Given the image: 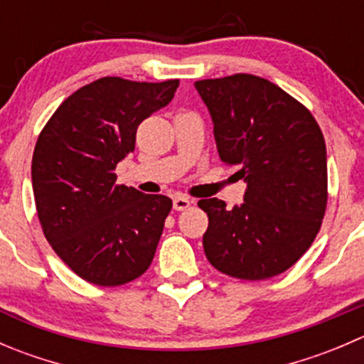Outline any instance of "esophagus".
Returning a JSON list of instances; mask_svg holds the SVG:
<instances>
[{"mask_svg": "<svg viewBox=\"0 0 364 364\" xmlns=\"http://www.w3.org/2000/svg\"><path fill=\"white\" fill-rule=\"evenodd\" d=\"M172 204H174L176 211H183V209H188L190 208L192 200H190L188 197H185V196H178V197H174Z\"/></svg>", "mask_w": 364, "mask_h": 364, "instance_id": "esophagus-1", "label": "esophagus"}]
</instances>
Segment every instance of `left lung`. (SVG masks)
I'll return each mask as SVG.
<instances>
[{
	"label": "left lung",
	"mask_w": 364,
	"mask_h": 364,
	"mask_svg": "<svg viewBox=\"0 0 364 364\" xmlns=\"http://www.w3.org/2000/svg\"><path fill=\"white\" fill-rule=\"evenodd\" d=\"M197 91L215 128L220 160L240 165L245 203L199 200L209 225L203 245L213 267L266 280L310 248L328 204L326 142L317 121L282 87L250 73L204 79Z\"/></svg>",
	"instance_id": "left-lung-1"
}]
</instances>
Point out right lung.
<instances>
[{
	"mask_svg": "<svg viewBox=\"0 0 364 364\" xmlns=\"http://www.w3.org/2000/svg\"><path fill=\"white\" fill-rule=\"evenodd\" d=\"M178 86V79L102 77L70 95L40 132L31 161L40 225L58 257L90 284H128L155 257L172 200L116 185L114 168L135 149L139 124Z\"/></svg>",
	"mask_w": 364,
	"mask_h": 364,
	"instance_id": "add662e5",
	"label": "right lung"
}]
</instances>
